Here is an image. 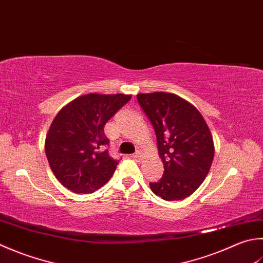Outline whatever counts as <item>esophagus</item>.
I'll return each instance as SVG.
<instances>
[{
  "label": "esophagus",
  "instance_id": "obj_1",
  "mask_svg": "<svg viewBox=\"0 0 263 263\" xmlns=\"http://www.w3.org/2000/svg\"><path fill=\"white\" fill-rule=\"evenodd\" d=\"M131 157L133 159H137V161H139V159H140V157H141V155H140V153H139V152H136L135 154H133V155H131Z\"/></svg>",
  "mask_w": 263,
  "mask_h": 263
}]
</instances>
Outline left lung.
<instances>
[{
	"label": "left lung",
	"instance_id": "8db88e82",
	"mask_svg": "<svg viewBox=\"0 0 263 263\" xmlns=\"http://www.w3.org/2000/svg\"><path fill=\"white\" fill-rule=\"evenodd\" d=\"M137 99L151 121L164 173L151 182L153 193L180 200L196 190L212 165L213 139L202 114L190 102L167 92L140 93Z\"/></svg>",
	"mask_w": 263,
	"mask_h": 263
}]
</instances>
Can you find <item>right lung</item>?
<instances>
[{
    "label": "right lung",
    "mask_w": 263,
    "mask_h": 263,
    "mask_svg": "<svg viewBox=\"0 0 263 263\" xmlns=\"http://www.w3.org/2000/svg\"><path fill=\"white\" fill-rule=\"evenodd\" d=\"M130 99L122 93H89L57 114L45 138V154L63 186L76 194H91L109 181L120 161L108 154L104 127Z\"/></svg>",
    "instance_id": "right-lung-1"
}]
</instances>
